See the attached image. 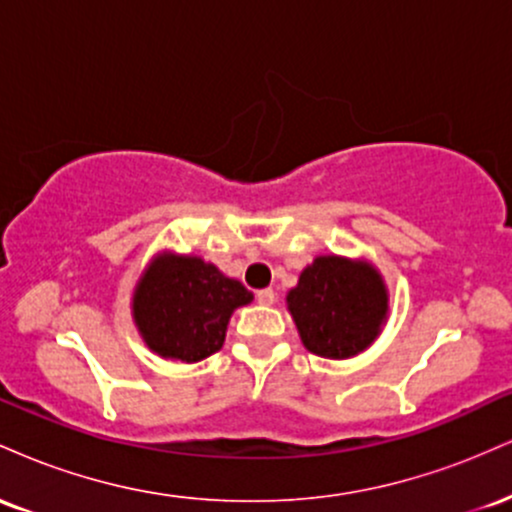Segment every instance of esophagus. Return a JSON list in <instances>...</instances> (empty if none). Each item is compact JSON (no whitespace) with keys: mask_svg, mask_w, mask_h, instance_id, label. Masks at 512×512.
Listing matches in <instances>:
<instances>
[{"mask_svg":"<svg viewBox=\"0 0 512 512\" xmlns=\"http://www.w3.org/2000/svg\"><path fill=\"white\" fill-rule=\"evenodd\" d=\"M274 298H276L274 289H260V291H257V303H260V305H272Z\"/></svg>","mask_w":512,"mask_h":512,"instance_id":"obj_1","label":"esophagus"}]
</instances>
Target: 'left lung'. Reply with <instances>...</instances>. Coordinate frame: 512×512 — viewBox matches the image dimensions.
Returning a JSON list of instances; mask_svg holds the SVG:
<instances>
[{
	"instance_id": "1",
	"label": "left lung",
	"mask_w": 512,
	"mask_h": 512,
	"mask_svg": "<svg viewBox=\"0 0 512 512\" xmlns=\"http://www.w3.org/2000/svg\"><path fill=\"white\" fill-rule=\"evenodd\" d=\"M286 308L310 354L344 361L368 349L390 317V291L373 262L317 255L286 293Z\"/></svg>"
}]
</instances>
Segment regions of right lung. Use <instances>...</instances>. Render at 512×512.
<instances>
[{"instance_id":"1","label":"right lung","mask_w":512,"mask_h":512,"mask_svg":"<svg viewBox=\"0 0 512 512\" xmlns=\"http://www.w3.org/2000/svg\"><path fill=\"white\" fill-rule=\"evenodd\" d=\"M252 293L197 255L161 250L146 262L132 291L139 337L166 361H202L223 346L228 322Z\"/></svg>"}]
</instances>
